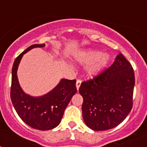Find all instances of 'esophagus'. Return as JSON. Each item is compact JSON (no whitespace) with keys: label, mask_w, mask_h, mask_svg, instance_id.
Masks as SVG:
<instances>
[{"label":"esophagus","mask_w":147,"mask_h":147,"mask_svg":"<svg viewBox=\"0 0 147 147\" xmlns=\"http://www.w3.org/2000/svg\"><path fill=\"white\" fill-rule=\"evenodd\" d=\"M81 83H82L81 80H76V88H77V90H79V88H80V85H81Z\"/></svg>","instance_id":"obj_1"}]
</instances>
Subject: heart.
<instances>
[{
	"label": "heart",
	"instance_id": "obj_1",
	"mask_svg": "<svg viewBox=\"0 0 147 147\" xmlns=\"http://www.w3.org/2000/svg\"><path fill=\"white\" fill-rule=\"evenodd\" d=\"M78 62L88 64L87 67L88 74L93 76L98 74L104 70L110 61V56L107 54H102L98 50L84 51L76 56Z\"/></svg>",
	"mask_w": 147,
	"mask_h": 147
}]
</instances>
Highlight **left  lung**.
<instances>
[{
    "instance_id": "left-lung-1",
    "label": "left lung",
    "mask_w": 147,
    "mask_h": 147,
    "mask_svg": "<svg viewBox=\"0 0 147 147\" xmlns=\"http://www.w3.org/2000/svg\"><path fill=\"white\" fill-rule=\"evenodd\" d=\"M135 74L132 65L119 54L113 65L82 82V116L93 130L104 131L120 124L132 107Z\"/></svg>"
}]
</instances>
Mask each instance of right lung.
<instances>
[{
	"label": "right lung",
	"mask_w": 147,
	"mask_h": 147,
	"mask_svg": "<svg viewBox=\"0 0 147 147\" xmlns=\"http://www.w3.org/2000/svg\"><path fill=\"white\" fill-rule=\"evenodd\" d=\"M45 44H34L27 48L15 59L11 71V102L20 119L34 129L49 130L57 127L73 96L76 93V80L62 79L52 90L40 97H33L23 92L18 82L17 71L23 54L34 48Z\"/></svg>",
	"instance_id": "right-lung-1"
}]
</instances>
